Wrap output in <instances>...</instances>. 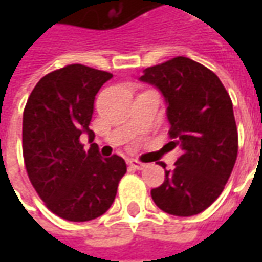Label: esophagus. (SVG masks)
Listing matches in <instances>:
<instances>
[{"label": "esophagus", "mask_w": 262, "mask_h": 262, "mask_svg": "<svg viewBox=\"0 0 262 262\" xmlns=\"http://www.w3.org/2000/svg\"><path fill=\"white\" fill-rule=\"evenodd\" d=\"M127 163H129V165H130V167L136 168V170H143V168L146 167V164H143V163H140V161H137V160H133V159L129 160Z\"/></svg>", "instance_id": "1"}]
</instances>
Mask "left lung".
Instances as JSON below:
<instances>
[{
	"label": "left lung",
	"instance_id": "obj_1",
	"mask_svg": "<svg viewBox=\"0 0 262 262\" xmlns=\"http://www.w3.org/2000/svg\"><path fill=\"white\" fill-rule=\"evenodd\" d=\"M140 81L159 88L167 105L174 170L151 189L154 203L174 216H193L217 199L238 150L233 103L213 71L188 57H174L143 71ZM164 167V163H160Z\"/></svg>",
	"mask_w": 262,
	"mask_h": 262
}]
</instances>
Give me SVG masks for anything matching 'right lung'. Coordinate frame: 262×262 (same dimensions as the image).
I'll list each match as a JSON object with an SVG mask.
<instances>
[{
	"instance_id": "1",
	"label": "right lung",
	"mask_w": 262,
	"mask_h": 262,
	"mask_svg": "<svg viewBox=\"0 0 262 262\" xmlns=\"http://www.w3.org/2000/svg\"><path fill=\"white\" fill-rule=\"evenodd\" d=\"M111 73L70 64L45 75L24 111L22 148L28 177L54 214L70 222L99 217L114 203L125 160L103 159L88 127L99 88ZM92 143L83 150L81 134Z\"/></svg>"
}]
</instances>
